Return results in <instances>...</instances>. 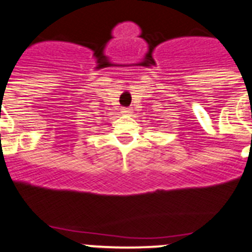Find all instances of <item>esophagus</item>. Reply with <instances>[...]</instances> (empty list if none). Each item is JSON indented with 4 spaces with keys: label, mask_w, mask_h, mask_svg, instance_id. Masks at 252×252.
Masks as SVG:
<instances>
[{
    "label": "esophagus",
    "mask_w": 252,
    "mask_h": 252,
    "mask_svg": "<svg viewBox=\"0 0 252 252\" xmlns=\"http://www.w3.org/2000/svg\"><path fill=\"white\" fill-rule=\"evenodd\" d=\"M122 113H124V115L130 116L132 115V110H131V108H124V110H122Z\"/></svg>",
    "instance_id": "34e87169"
}]
</instances>
